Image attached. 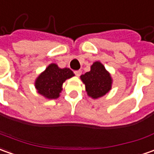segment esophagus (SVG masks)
<instances>
[{
	"instance_id": "34e87169",
	"label": "esophagus",
	"mask_w": 154,
	"mask_h": 154,
	"mask_svg": "<svg viewBox=\"0 0 154 154\" xmlns=\"http://www.w3.org/2000/svg\"><path fill=\"white\" fill-rule=\"evenodd\" d=\"M74 73H75V75H76V76L79 77V76H80V75L82 74V71L81 70H77V71H75V72H74Z\"/></svg>"
}]
</instances>
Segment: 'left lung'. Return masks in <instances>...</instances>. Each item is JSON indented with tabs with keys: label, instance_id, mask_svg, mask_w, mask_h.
<instances>
[{
	"label": "left lung",
	"instance_id": "left-lung-1",
	"mask_svg": "<svg viewBox=\"0 0 154 154\" xmlns=\"http://www.w3.org/2000/svg\"><path fill=\"white\" fill-rule=\"evenodd\" d=\"M81 79L85 84L87 94L93 99H99L111 89V76L99 61H95L90 71L82 75Z\"/></svg>",
	"mask_w": 154,
	"mask_h": 154
}]
</instances>
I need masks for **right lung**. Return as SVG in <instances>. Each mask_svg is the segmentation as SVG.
Instances as JSON below:
<instances>
[{
	"label": "right lung",
	"instance_id": "right-lung-1",
	"mask_svg": "<svg viewBox=\"0 0 154 154\" xmlns=\"http://www.w3.org/2000/svg\"><path fill=\"white\" fill-rule=\"evenodd\" d=\"M73 76L74 73L71 69H61L52 63L37 77L34 84L39 94L46 99H55L59 98L64 82Z\"/></svg>",
	"mask_w": 154,
	"mask_h": 154
}]
</instances>
